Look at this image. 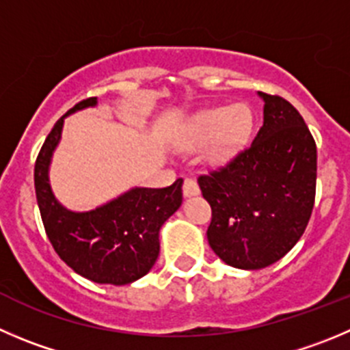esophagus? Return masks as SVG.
I'll list each match as a JSON object with an SVG mask.
<instances>
[{
  "label": "esophagus",
  "mask_w": 350,
  "mask_h": 350,
  "mask_svg": "<svg viewBox=\"0 0 350 350\" xmlns=\"http://www.w3.org/2000/svg\"><path fill=\"white\" fill-rule=\"evenodd\" d=\"M182 191H184V196L185 198H192V196H199V185L198 182L192 180V178H185L184 182V187H182Z\"/></svg>",
  "instance_id": "obj_1"
}]
</instances>
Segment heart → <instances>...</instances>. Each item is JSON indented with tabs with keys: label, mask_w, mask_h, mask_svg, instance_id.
Returning <instances> with one entry per match:
<instances>
[{
	"label": "heart",
	"mask_w": 350,
	"mask_h": 350,
	"mask_svg": "<svg viewBox=\"0 0 350 350\" xmlns=\"http://www.w3.org/2000/svg\"><path fill=\"white\" fill-rule=\"evenodd\" d=\"M252 129L251 109L242 103L204 109L189 122L182 134V146L199 149L208 144L206 161L223 165L230 161L247 141Z\"/></svg>",
	"instance_id": "heart-1"
}]
</instances>
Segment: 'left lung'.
<instances>
[{
    "label": "left lung",
    "instance_id": "8db88e82",
    "mask_svg": "<svg viewBox=\"0 0 350 350\" xmlns=\"http://www.w3.org/2000/svg\"><path fill=\"white\" fill-rule=\"evenodd\" d=\"M258 96L265 106L254 141L198 180L213 211L209 245L241 269L284 258L304 234L316 194V144L304 118L280 96Z\"/></svg>",
    "mask_w": 350,
    "mask_h": 350
}]
</instances>
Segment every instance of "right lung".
<instances>
[{
	"label": "right lung",
	"instance_id": "right-lung-1",
	"mask_svg": "<svg viewBox=\"0 0 350 350\" xmlns=\"http://www.w3.org/2000/svg\"><path fill=\"white\" fill-rule=\"evenodd\" d=\"M98 106L89 98L55 123L34 168L36 198L49 242L75 273L96 284L127 285L148 275L159 254V230L182 204V184L165 189L132 187L89 211H73L56 199L49 166L68 115Z\"/></svg>",
	"mask_w": 350,
	"mask_h": 350
}]
</instances>
